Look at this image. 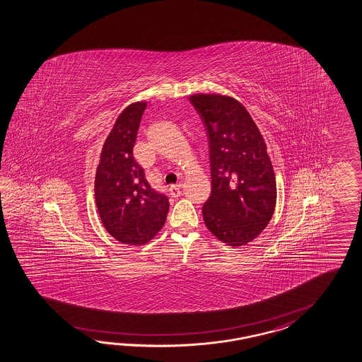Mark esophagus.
Returning a JSON list of instances; mask_svg holds the SVG:
<instances>
[{
    "label": "esophagus",
    "mask_w": 362,
    "mask_h": 362,
    "mask_svg": "<svg viewBox=\"0 0 362 362\" xmlns=\"http://www.w3.org/2000/svg\"><path fill=\"white\" fill-rule=\"evenodd\" d=\"M170 195L173 197H179L182 195V185H175L170 187Z\"/></svg>",
    "instance_id": "34e87169"
}]
</instances>
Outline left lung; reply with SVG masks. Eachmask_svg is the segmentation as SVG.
<instances>
[{"instance_id":"1","label":"left lung","mask_w":362,"mask_h":362,"mask_svg":"<svg viewBox=\"0 0 362 362\" xmlns=\"http://www.w3.org/2000/svg\"><path fill=\"white\" fill-rule=\"evenodd\" d=\"M188 100L208 138L212 191L203 206L204 223L221 243L244 246L261 235L276 204V182L266 142L235 98L196 93Z\"/></svg>"}]
</instances>
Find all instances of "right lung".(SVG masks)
<instances>
[{
	"label": "right lung",
	"mask_w": 362,
	"mask_h": 362,
	"mask_svg": "<svg viewBox=\"0 0 362 362\" xmlns=\"http://www.w3.org/2000/svg\"><path fill=\"white\" fill-rule=\"evenodd\" d=\"M147 101L127 105L118 116L100 154L95 176V200L101 223L121 244L142 246L166 223L167 196L147 183L133 156L138 127Z\"/></svg>",
	"instance_id": "1"
}]
</instances>
